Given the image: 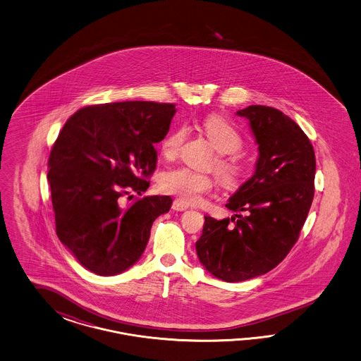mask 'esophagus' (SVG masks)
<instances>
[{
	"label": "esophagus",
	"instance_id": "esophagus-1",
	"mask_svg": "<svg viewBox=\"0 0 361 361\" xmlns=\"http://www.w3.org/2000/svg\"><path fill=\"white\" fill-rule=\"evenodd\" d=\"M189 208L186 204H184L183 201H180V200H175L173 201V204H172V209L173 210H177V212H184L186 209Z\"/></svg>",
	"mask_w": 361,
	"mask_h": 361
}]
</instances>
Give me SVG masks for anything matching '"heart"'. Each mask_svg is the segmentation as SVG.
<instances>
[{
  "label": "heart",
  "instance_id": "heart-1",
  "mask_svg": "<svg viewBox=\"0 0 361 361\" xmlns=\"http://www.w3.org/2000/svg\"><path fill=\"white\" fill-rule=\"evenodd\" d=\"M201 128L213 144L217 152L222 156L217 160V173L224 185L234 188L240 185L246 176V165L238 154L243 147V139L238 130L219 115H210L201 123ZM188 135L184 126H178L165 135L160 144V149L166 159H172L180 151ZM161 189L178 197L181 201L193 204L204 193L210 192L214 185V178L207 173H201L190 168L169 169L160 178Z\"/></svg>",
  "mask_w": 361,
  "mask_h": 361
}]
</instances>
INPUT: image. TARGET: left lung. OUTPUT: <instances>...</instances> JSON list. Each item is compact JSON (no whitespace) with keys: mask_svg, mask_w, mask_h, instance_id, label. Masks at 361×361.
<instances>
[{"mask_svg":"<svg viewBox=\"0 0 361 361\" xmlns=\"http://www.w3.org/2000/svg\"><path fill=\"white\" fill-rule=\"evenodd\" d=\"M249 119L258 160L254 175L230 197L231 219L205 216L196 242L200 262L225 282L269 273L299 238L315 192V152L306 133L282 111L249 106L237 111Z\"/></svg>","mask_w":361,"mask_h":361,"instance_id":"8db88e82","label":"left lung"}]
</instances>
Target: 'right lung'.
<instances>
[{
  "label": "right lung",
  "mask_w": 361,
  "mask_h": 361,
  "mask_svg": "<svg viewBox=\"0 0 361 361\" xmlns=\"http://www.w3.org/2000/svg\"><path fill=\"white\" fill-rule=\"evenodd\" d=\"M175 104L119 102L87 106L66 121L49 157L56 235L83 267L109 276L137 262L153 221L172 198L142 196L157 163L154 144L169 131Z\"/></svg>",
  "instance_id": "obj_1"
}]
</instances>
